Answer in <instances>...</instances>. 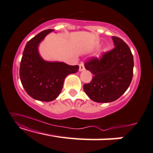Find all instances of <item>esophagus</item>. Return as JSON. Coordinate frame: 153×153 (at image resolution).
<instances>
[{
  "label": "esophagus",
  "mask_w": 153,
  "mask_h": 153,
  "mask_svg": "<svg viewBox=\"0 0 153 153\" xmlns=\"http://www.w3.org/2000/svg\"><path fill=\"white\" fill-rule=\"evenodd\" d=\"M85 70V67H84V65L83 62H82L79 64V71H83Z\"/></svg>",
  "instance_id": "1"
}]
</instances>
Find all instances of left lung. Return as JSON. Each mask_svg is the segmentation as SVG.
Segmentation results:
<instances>
[{"label": "left lung", "mask_w": 153, "mask_h": 153, "mask_svg": "<svg viewBox=\"0 0 153 153\" xmlns=\"http://www.w3.org/2000/svg\"><path fill=\"white\" fill-rule=\"evenodd\" d=\"M114 49L85 63L84 67L94 75L90 83L83 86L93 101L111 102L125 93L133 75V56L129 47L121 38L112 36Z\"/></svg>", "instance_id": "obj_1"}]
</instances>
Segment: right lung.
Listing matches in <instances>:
<instances>
[{
  "label": "right lung",
  "mask_w": 153,
  "mask_h": 153,
  "mask_svg": "<svg viewBox=\"0 0 153 153\" xmlns=\"http://www.w3.org/2000/svg\"><path fill=\"white\" fill-rule=\"evenodd\" d=\"M53 31V29H47L41 31L28 41L20 62V78L22 86L29 96L42 102L56 99L62 89L65 77L79 69L78 65L49 62L40 56L39 44Z\"/></svg>",
  "instance_id": "obj_1"
}]
</instances>
